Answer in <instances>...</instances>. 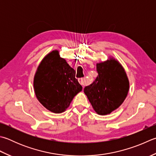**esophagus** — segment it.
Returning a JSON list of instances; mask_svg holds the SVG:
<instances>
[{"label":"esophagus","mask_w":156,"mask_h":156,"mask_svg":"<svg viewBox=\"0 0 156 156\" xmlns=\"http://www.w3.org/2000/svg\"><path fill=\"white\" fill-rule=\"evenodd\" d=\"M78 82L82 86H84V85L86 84V80H85V78H79Z\"/></svg>","instance_id":"1"}]
</instances>
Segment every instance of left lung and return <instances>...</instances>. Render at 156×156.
I'll use <instances>...</instances> for the list:
<instances>
[{
    "label": "left lung",
    "instance_id": "left-lung-1",
    "mask_svg": "<svg viewBox=\"0 0 156 156\" xmlns=\"http://www.w3.org/2000/svg\"><path fill=\"white\" fill-rule=\"evenodd\" d=\"M97 71L95 80L84 92L97 114L104 115L122 104L129 90V80L122 66L113 57L97 63Z\"/></svg>",
    "mask_w": 156,
    "mask_h": 156
}]
</instances>
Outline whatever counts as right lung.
<instances>
[{
  "label": "right lung",
  "mask_w": 156,
  "mask_h": 156,
  "mask_svg": "<svg viewBox=\"0 0 156 156\" xmlns=\"http://www.w3.org/2000/svg\"><path fill=\"white\" fill-rule=\"evenodd\" d=\"M75 75V70L60 57L59 51H52L41 61L34 77L36 98L51 112H65L82 90Z\"/></svg>",
  "instance_id": "add662e5"
}]
</instances>
